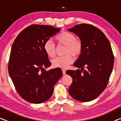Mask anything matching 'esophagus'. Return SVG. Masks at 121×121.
Listing matches in <instances>:
<instances>
[{
    "instance_id": "esophagus-1",
    "label": "esophagus",
    "mask_w": 121,
    "mask_h": 121,
    "mask_svg": "<svg viewBox=\"0 0 121 121\" xmlns=\"http://www.w3.org/2000/svg\"><path fill=\"white\" fill-rule=\"evenodd\" d=\"M62 72H63V75H65L66 74V70L64 69H62Z\"/></svg>"
}]
</instances>
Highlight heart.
I'll list each match as a JSON object with an SVG mask.
<instances>
[{
  "label": "heart",
  "mask_w": 121,
  "mask_h": 121,
  "mask_svg": "<svg viewBox=\"0 0 121 121\" xmlns=\"http://www.w3.org/2000/svg\"><path fill=\"white\" fill-rule=\"evenodd\" d=\"M58 43L66 46L65 56L58 57L52 60L53 66L55 68L65 69L73 62V59L71 56L78 57L81 54L83 45L79 39H77L75 35L69 32H63L56 37ZM44 50L49 57H55L56 46L51 40H48L44 45Z\"/></svg>",
  "instance_id": "obj_1"
}]
</instances>
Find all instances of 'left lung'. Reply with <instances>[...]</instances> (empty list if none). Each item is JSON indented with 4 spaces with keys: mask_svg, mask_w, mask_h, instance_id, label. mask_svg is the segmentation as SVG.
<instances>
[{
    "mask_svg": "<svg viewBox=\"0 0 121 121\" xmlns=\"http://www.w3.org/2000/svg\"><path fill=\"white\" fill-rule=\"evenodd\" d=\"M68 30L77 35L83 45L73 64L81 70L66 72L72 78L69 92L77 101H91L105 89L112 71L114 58L110 42L102 31L89 24L76 25Z\"/></svg>",
    "mask_w": 121,
    "mask_h": 121,
    "instance_id": "left-lung-1",
    "label": "left lung"
}]
</instances>
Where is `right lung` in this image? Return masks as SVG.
<instances>
[{
	"instance_id": "obj_1",
	"label": "right lung",
	"mask_w": 121,
	"mask_h": 121,
	"mask_svg": "<svg viewBox=\"0 0 121 121\" xmlns=\"http://www.w3.org/2000/svg\"><path fill=\"white\" fill-rule=\"evenodd\" d=\"M60 30L50 25H32L18 35L12 46L9 75L19 95L30 103L49 99L63 76L58 68L45 71L51 63L44 50L45 43Z\"/></svg>"
}]
</instances>
